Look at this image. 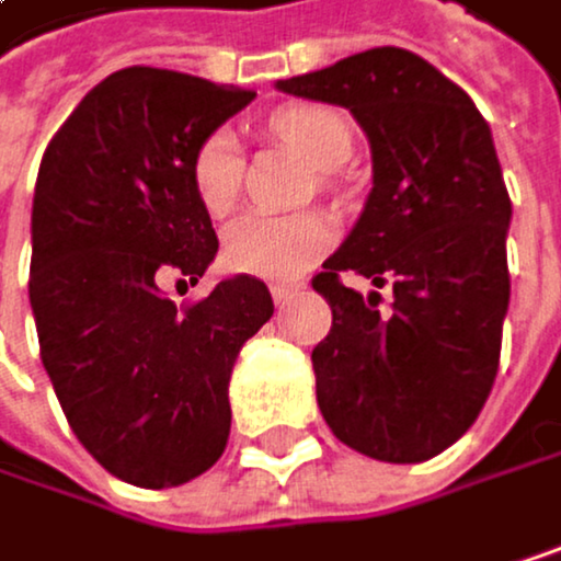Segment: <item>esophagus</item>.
Segmentation results:
<instances>
[{
  "label": "esophagus",
  "mask_w": 561,
  "mask_h": 561,
  "mask_svg": "<svg viewBox=\"0 0 561 561\" xmlns=\"http://www.w3.org/2000/svg\"><path fill=\"white\" fill-rule=\"evenodd\" d=\"M296 293H299V286H272V302L275 306H286Z\"/></svg>",
  "instance_id": "obj_1"
}]
</instances>
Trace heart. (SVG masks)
<instances>
[{"label":"heart","mask_w":561,"mask_h":561,"mask_svg":"<svg viewBox=\"0 0 561 561\" xmlns=\"http://www.w3.org/2000/svg\"><path fill=\"white\" fill-rule=\"evenodd\" d=\"M272 133L296 149L309 165L329 172L352 156V126L345 115L325 105H293L275 112ZM242 185V149L232 129H216L192 156V188L206 213L222 216L232 209ZM332 226L316 216H262L242 213L222 232L226 268L265 283L302 278L329 249Z\"/></svg>","instance_id":"b5f03b06"}]
</instances>
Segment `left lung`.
<instances>
[{"label": "left lung", "instance_id": "left-lung-1", "mask_svg": "<svg viewBox=\"0 0 561 561\" xmlns=\"http://www.w3.org/2000/svg\"><path fill=\"white\" fill-rule=\"evenodd\" d=\"M278 92L352 112L373 152V188L312 289L332 309L312 348L316 399L339 443L379 462H425L479 419L508 312L512 203L476 102L396 46L278 79ZM393 286V312L337 283Z\"/></svg>", "mask_w": 561, "mask_h": 561}]
</instances>
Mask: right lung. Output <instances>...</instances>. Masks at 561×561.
Here are the masks:
<instances>
[{"label": "right lung", "instance_id": "add662e5", "mask_svg": "<svg viewBox=\"0 0 561 561\" xmlns=\"http://www.w3.org/2000/svg\"><path fill=\"white\" fill-rule=\"evenodd\" d=\"M255 92L133 66L62 123L32 195L28 306L43 366L89 456L115 479L169 489L226 449L239 348L272 296L232 275L179 312L162 275L198 283L219 252L192 156Z\"/></svg>", "mask_w": 561, "mask_h": 561}]
</instances>
